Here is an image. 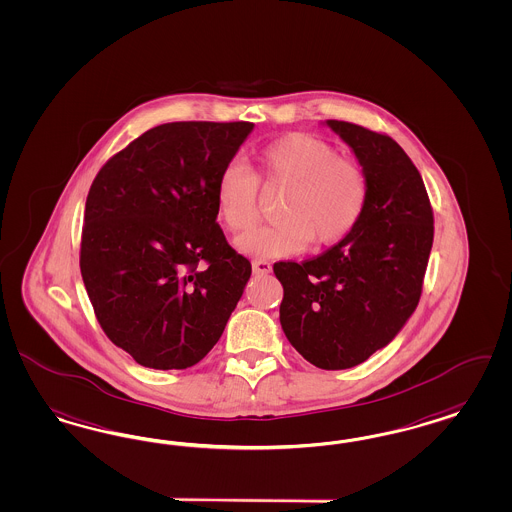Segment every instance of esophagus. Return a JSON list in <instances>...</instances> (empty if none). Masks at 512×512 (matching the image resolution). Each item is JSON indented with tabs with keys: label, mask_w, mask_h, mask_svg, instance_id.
Listing matches in <instances>:
<instances>
[{
	"label": "esophagus",
	"mask_w": 512,
	"mask_h": 512,
	"mask_svg": "<svg viewBox=\"0 0 512 512\" xmlns=\"http://www.w3.org/2000/svg\"><path fill=\"white\" fill-rule=\"evenodd\" d=\"M252 273L254 275H267V273H271V264L264 262V260H256V262H252Z\"/></svg>",
	"instance_id": "obj_1"
}]
</instances>
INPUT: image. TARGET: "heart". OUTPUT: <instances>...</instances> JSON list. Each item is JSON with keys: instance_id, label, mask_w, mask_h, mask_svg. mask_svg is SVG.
I'll use <instances>...</instances> for the list:
<instances>
[{"instance_id": "obj_1", "label": "heart", "mask_w": 512, "mask_h": 512, "mask_svg": "<svg viewBox=\"0 0 512 512\" xmlns=\"http://www.w3.org/2000/svg\"><path fill=\"white\" fill-rule=\"evenodd\" d=\"M258 180L265 190H284L277 224L254 229L235 241L252 258L294 256L307 243L334 247L345 241L368 207V178L359 163L338 157L334 146L313 134L290 133L267 144ZM258 180L241 163H228L216 180L214 205L229 233L258 222Z\"/></svg>"}]
</instances>
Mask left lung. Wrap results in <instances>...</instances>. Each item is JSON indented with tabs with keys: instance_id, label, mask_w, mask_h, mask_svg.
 Returning a JSON list of instances; mask_svg holds the SVG:
<instances>
[{
	"instance_id": "obj_1",
	"label": "left lung",
	"mask_w": 512,
	"mask_h": 512,
	"mask_svg": "<svg viewBox=\"0 0 512 512\" xmlns=\"http://www.w3.org/2000/svg\"><path fill=\"white\" fill-rule=\"evenodd\" d=\"M326 125L366 172L368 207L345 241L273 271L283 284L284 336L317 368L345 370L393 341L416 311L435 228L421 174L391 136Z\"/></svg>"
}]
</instances>
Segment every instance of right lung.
<instances>
[{
	"label": "right lung",
	"instance_id": "1",
	"mask_svg": "<svg viewBox=\"0 0 512 512\" xmlns=\"http://www.w3.org/2000/svg\"><path fill=\"white\" fill-rule=\"evenodd\" d=\"M254 123L153 127L114 155L87 195L81 277L106 336L138 364L205 359L252 267L216 224L214 188Z\"/></svg>",
	"mask_w": 512,
	"mask_h": 512
}]
</instances>
